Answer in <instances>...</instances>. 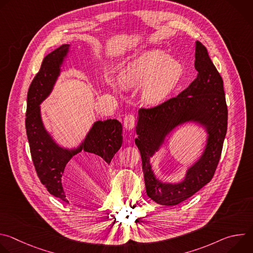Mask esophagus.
Returning a JSON list of instances; mask_svg holds the SVG:
<instances>
[{
	"mask_svg": "<svg viewBox=\"0 0 253 253\" xmlns=\"http://www.w3.org/2000/svg\"><path fill=\"white\" fill-rule=\"evenodd\" d=\"M135 126V116L129 114L124 118V128L127 130H132Z\"/></svg>",
	"mask_w": 253,
	"mask_h": 253,
	"instance_id": "esophagus-1",
	"label": "esophagus"
}]
</instances>
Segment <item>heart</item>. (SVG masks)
Masks as SVG:
<instances>
[{"mask_svg": "<svg viewBox=\"0 0 253 253\" xmlns=\"http://www.w3.org/2000/svg\"><path fill=\"white\" fill-rule=\"evenodd\" d=\"M184 74V67L176 59L169 58L161 51L144 52L129 61L121 72L125 87H141L142 99L147 105L155 106L164 102L174 91ZM116 90V84L110 82Z\"/></svg>", "mask_w": 253, "mask_h": 253, "instance_id": "heart-1", "label": "heart"}]
</instances>
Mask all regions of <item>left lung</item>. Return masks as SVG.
<instances>
[{
    "label": "left lung",
    "mask_w": 253,
    "mask_h": 253,
    "mask_svg": "<svg viewBox=\"0 0 253 253\" xmlns=\"http://www.w3.org/2000/svg\"><path fill=\"white\" fill-rule=\"evenodd\" d=\"M197 78L178 96L138 112L135 139L142 159V169L147 195L166 206L182 202L212 179L218 165L227 130V106L223 80L209 58L206 48L195 43ZM195 123L207 132L201 157L189 168L180 183H162L155 176L150 159L165 143L169 134L178 126Z\"/></svg>",
    "instance_id": "8db88e82"
}]
</instances>
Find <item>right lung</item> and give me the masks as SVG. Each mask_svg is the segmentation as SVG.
<instances>
[{"label":"right lung","mask_w":253,"mask_h":253,"mask_svg":"<svg viewBox=\"0 0 253 253\" xmlns=\"http://www.w3.org/2000/svg\"><path fill=\"white\" fill-rule=\"evenodd\" d=\"M69 49L70 45L64 44L44 58L41 69L28 91L26 113V131L35 169L50 194L65 202H68V199L63 188L62 176L71 158L85 151L110 164L123 141L122 125L116 119L94 122L79 145L70 149L60 146L45 128L40 104L52 93Z\"/></svg>","instance_id":"obj_1"}]
</instances>
